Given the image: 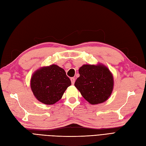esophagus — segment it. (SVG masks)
Segmentation results:
<instances>
[{
    "label": "esophagus",
    "mask_w": 146,
    "mask_h": 146,
    "mask_svg": "<svg viewBox=\"0 0 146 146\" xmlns=\"http://www.w3.org/2000/svg\"><path fill=\"white\" fill-rule=\"evenodd\" d=\"M75 80H76V79H75L74 77H71V78H70V81H71L72 85H74V83H75Z\"/></svg>",
    "instance_id": "1"
}]
</instances>
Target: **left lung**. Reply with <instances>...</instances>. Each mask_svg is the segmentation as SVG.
I'll use <instances>...</instances> for the list:
<instances>
[{
	"mask_svg": "<svg viewBox=\"0 0 146 146\" xmlns=\"http://www.w3.org/2000/svg\"><path fill=\"white\" fill-rule=\"evenodd\" d=\"M78 72L80 77L74 85L88 102L96 105L108 99L113 89V77L107 67L85 64Z\"/></svg>",
	"mask_w": 146,
	"mask_h": 146,
	"instance_id": "left-lung-1",
	"label": "left lung"
}]
</instances>
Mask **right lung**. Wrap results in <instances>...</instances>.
Here are the masks:
<instances>
[{
  "label": "right lung",
  "mask_w": 146,
  "mask_h": 146,
  "mask_svg": "<svg viewBox=\"0 0 146 146\" xmlns=\"http://www.w3.org/2000/svg\"><path fill=\"white\" fill-rule=\"evenodd\" d=\"M70 85L71 82L64 70L55 64L39 69L31 78V88L34 96L47 105L54 104L61 99Z\"/></svg>",
  "instance_id": "obj_1"
}]
</instances>
